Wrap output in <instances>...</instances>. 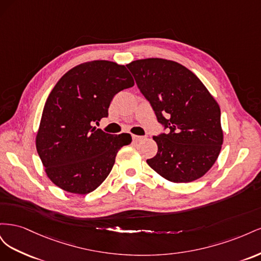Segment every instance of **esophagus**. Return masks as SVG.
Listing matches in <instances>:
<instances>
[{"mask_svg":"<svg viewBox=\"0 0 261 261\" xmlns=\"http://www.w3.org/2000/svg\"><path fill=\"white\" fill-rule=\"evenodd\" d=\"M145 137L144 136H138V135H133V140L135 141V143H137V141H140L141 139H144Z\"/></svg>","mask_w":261,"mask_h":261,"instance_id":"obj_1","label":"esophagus"}]
</instances>
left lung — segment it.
Returning a JSON list of instances; mask_svg holds the SVG:
<instances>
[{"instance_id":"obj_1","label":"left lung","mask_w":261,"mask_h":261,"mask_svg":"<svg viewBox=\"0 0 261 261\" xmlns=\"http://www.w3.org/2000/svg\"><path fill=\"white\" fill-rule=\"evenodd\" d=\"M168 134L153 136L156 154L149 167L173 183L200 178L223 144L216 99L192 70L174 61L143 59L126 65Z\"/></svg>"}]
</instances>
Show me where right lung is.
<instances>
[{
	"instance_id": "add662e5",
	"label": "right lung",
	"mask_w": 261,
	"mask_h": 261,
	"mask_svg": "<svg viewBox=\"0 0 261 261\" xmlns=\"http://www.w3.org/2000/svg\"><path fill=\"white\" fill-rule=\"evenodd\" d=\"M124 65L91 61L69 69L45 101L36 147L44 171L63 191L86 195L111 172L117 151L132 143L127 133L111 135L97 129L113 97L134 86Z\"/></svg>"
}]
</instances>
